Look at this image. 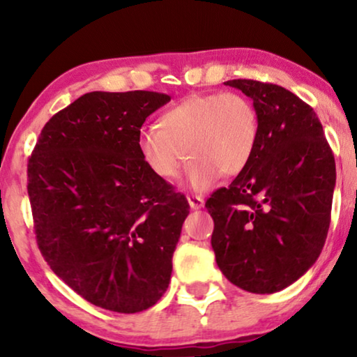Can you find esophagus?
Here are the masks:
<instances>
[{
	"label": "esophagus",
	"instance_id": "1",
	"mask_svg": "<svg viewBox=\"0 0 357 357\" xmlns=\"http://www.w3.org/2000/svg\"><path fill=\"white\" fill-rule=\"evenodd\" d=\"M187 199L192 209H202L204 206V199L202 197H197V195H188Z\"/></svg>",
	"mask_w": 357,
	"mask_h": 357
}]
</instances>
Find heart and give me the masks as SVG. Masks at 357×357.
Instances as JSON below:
<instances>
[{
	"label": "heart",
	"mask_w": 357,
	"mask_h": 357,
	"mask_svg": "<svg viewBox=\"0 0 357 357\" xmlns=\"http://www.w3.org/2000/svg\"><path fill=\"white\" fill-rule=\"evenodd\" d=\"M260 141L255 105L237 92L192 94L159 116L158 126H144L138 149L144 164L160 180H172L185 155L188 188H211L222 174L237 175L252 162Z\"/></svg>",
	"instance_id": "obj_1"
}]
</instances>
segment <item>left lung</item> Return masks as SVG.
<instances>
[{
    "instance_id": "obj_1",
    "label": "left lung",
    "mask_w": 357,
    "mask_h": 357,
    "mask_svg": "<svg viewBox=\"0 0 357 357\" xmlns=\"http://www.w3.org/2000/svg\"><path fill=\"white\" fill-rule=\"evenodd\" d=\"M253 100L260 141L252 162L206 202L211 245L222 275L255 294H273L307 273L330 227L335 158L319 116L284 87L224 82Z\"/></svg>"
}]
</instances>
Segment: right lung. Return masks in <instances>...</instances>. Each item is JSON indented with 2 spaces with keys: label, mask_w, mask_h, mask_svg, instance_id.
<instances>
[{
  "label": "right lung",
  "mask_w": 357,
  "mask_h": 357,
  "mask_svg": "<svg viewBox=\"0 0 357 357\" xmlns=\"http://www.w3.org/2000/svg\"><path fill=\"white\" fill-rule=\"evenodd\" d=\"M170 96H81L43 126L27 164L37 245L53 273L87 302L136 314L169 287L190 204L148 169L146 119Z\"/></svg>",
  "instance_id": "right-lung-1"
}]
</instances>
